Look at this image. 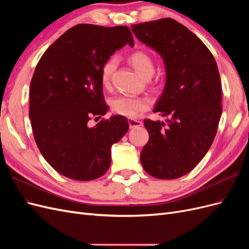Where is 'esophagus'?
I'll return each instance as SVG.
<instances>
[{
	"mask_svg": "<svg viewBox=\"0 0 249 249\" xmlns=\"http://www.w3.org/2000/svg\"><path fill=\"white\" fill-rule=\"evenodd\" d=\"M127 122H129L130 129H135V127H138V126H141V125H142V123L140 122V120L129 118V119H127Z\"/></svg>",
	"mask_w": 249,
	"mask_h": 249,
	"instance_id": "34e87169",
	"label": "esophagus"
}]
</instances>
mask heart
I'll list each match as a JSON object with an SVG mask.
<instances>
[{
  "instance_id": "b5f03b06",
  "label": "heart",
  "mask_w": 249,
  "mask_h": 249,
  "mask_svg": "<svg viewBox=\"0 0 249 249\" xmlns=\"http://www.w3.org/2000/svg\"><path fill=\"white\" fill-rule=\"evenodd\" d=\"M129 61L135 70L138 71L141 77L149 79L155 72V63L153 58L147 53L143 51H136L129 57ZM117 66V59L115 57L109 58L104 63L101 71V81L105 87L110 85V81L113 72L115 71ZM112 112L118 115L126 117H134L138 112L147 108V102L143 99L127 95H119L114 97L110 102Z\"/></svg>"
}]
</instances>
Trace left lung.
Returning <instances> with one entry per match:
<instances>
[{
    "instance_id": "8db88e82",
    "label": "left lung",
    "mask_w": 249,
    "mask_h": 249,
    "mask_svg": "<svg viewBox=\"0 0 249 249\" xmlns=\"http://www.w3.org/2000/svg\"><path fill=\"white\" fill-rule=\"evenodd\" d=\"M131 29L162 57L166 71L154 112L167 119L144 120L149 140L140 161L152 177L178 178L196 166L215 138L222 113L219 71L205 43L175 19L146 21Z\"/></svg>"
}]
</instances>
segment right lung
I'll use <instances>...</instances> for the list:
<instances>
[{
    "mask_svg": "<svg viewBox=\"0 0 249 249\" xmlns=\"http://www.w3.org/2000/svg\"><path fill=\"white\" fill-rule=\"evenodd\" d=\"M129 43L126 26L77 25L44 52L30 85L29 117L44 159L62 176L91 180L111 164V146L129 130L122 115L89 126L91 116L105 115L101 71L104 63ZM95 117V118H97Z\"/></svg>",
    "mask_w": 249,
    "mask_h": 249,
    "instance_id": "1",
    "label": "right lung"
}]
</instances>
